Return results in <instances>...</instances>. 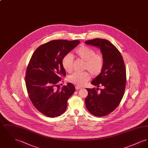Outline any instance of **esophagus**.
Segmentation results:
<instances>
[{
    "mask_svg": "<svg viewBox=\"0 0 148 148\" xmlns=\"http://www.w3.org/2000/svg\"><path fill=\"white\" fill-rule=\"evenodd\" d=\"M81 89V88L80 86H75V89L76 90H78V89Z\"/></svg>",
    "mask_w": 148,
    "mask_h": 148,
    "instance_id": "esophagus-1",
    "label": "esophagus"
}]
</instances>
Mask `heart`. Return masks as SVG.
<instances>
[{
  "mask_svg": "<svg viewBox=\"0 0 148 148\" xmlns=\"http://www.w3.org/2000/svg\"><path fill=\"white\" fill-rule=\"evenodd\" d=\"M79 58L84 60V69L89 71L92 76L96 77L100 74L104 66V58L102 55L97 54L96 51L87 46H81L75 51ZM74 57L70 54H65L62 58V63L64 70L71 73L73 71ZM90 78V74L86 72H75L68 77V81L77 85H83Z\"/></svg>",
  "mask_w": 148,
  "mask_h": 148,
  "instance_id": "b5f03b06",
  "label": "heart"
}]
</instances>
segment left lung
<instances>
[{"instance_id": "obj_1", "label": "left lung", "mask_w": 148, "mask_h": 148, "mask_svg": "<svg viewBox=\"0 0 148 148\" xmlns=\"http://www.w3.org/2000/svg\"><path fill=\"white\" fill-rule=\"evenodd\" d=\"M85 43L99 48L104 58L103 70L91 83L104 88L99 92V88H86L85 106L93 115L104 116L114 111L123 97L127 80L125 66L119 51L109 41L96 38Z\"/></svg>"}]
</instances>
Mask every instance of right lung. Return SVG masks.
Listing matches in <instances>:
<instances>
[{
    "label": "right lung",
    "mask_w": 148,
    "mask_h": 148,
    "mask_svg": "<svg viewBox=\"0 0 148 148\" xmlns=\"http://www.w3.org/2000/svg\"><path fill=\"white\" fill-rule=\"evenodd\" d=\"M79 43L77 40H51L39 47L31 57L25 75L27 92L35 108L47 116L64 113L68 99L75 92L73 84L60 88L59 82L66 75L62 58Z\"/></svg>",
    "instance_id": "1"
}]
</instances>
